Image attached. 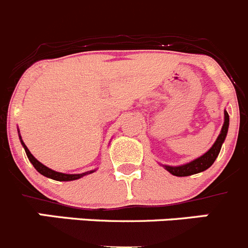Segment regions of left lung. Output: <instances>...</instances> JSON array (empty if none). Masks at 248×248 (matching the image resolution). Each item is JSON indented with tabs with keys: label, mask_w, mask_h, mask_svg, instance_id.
Returning a JSON list of instances; mask_svg holds the SVG:
<instances>
[{
	"label": "left lung",
	"mask_w": 248,
	"mask_h": 248,
	"mask_svg": "<svg viewBox=\"0 0 248 248\" xmlns=\"http://www.w3.org/2000/svg\"><path fill=\"white\" fill-rule=\"evenodd\" d=\"M229 114L226 112V109L224 110V124H222L221 131H220L219 136H217V139L215 140V142L213 144V146L203 154L199 157L194 158V160L189 161L187 163H183V165H178V166H169V165H162L163 169L166 171H169L170 173L173 174V176L177 177H187V176H192V174L195 173H201V172L205 171L208 170L210 166L214 163V161L217 160V157L219 156V152L221 150L222 144H224L225 139H226V135H228V130H229Z\"/></svg>",
	"instance_id": "obj_1"
}]
</instances>
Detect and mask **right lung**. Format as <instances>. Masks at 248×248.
<instances>
[{"label":"right lung","instance_id":"add662e5","mask_svg":"<svg viewBox=\"0 0 248 248\" xmlns=\"http://www.w3.org/2000/svg\"><path fill=\"white\" fill-rule=\"evenodd\" d=\"M18 136H19L20 144H22V146H23L24 150H26L27 156H28V158H29V161H31V165L34 166V169L39 172L40 174H43L44 177H47V178H51V179H54V181H59V182H69V181H76V179L82 178V177L87 176V174H91V173H93V172H96V170H91V171L83 172V173L69 174V173H62V172L54 171V170L49 169V167H46L45 165H43L42 162H39V161L36 160V158L31 155V151H29V149L26 146V144L23 142V140H22V136H20L19 130H18Z\"/></svg>","mask_w":248,"mask_h":248}]
</instances>
